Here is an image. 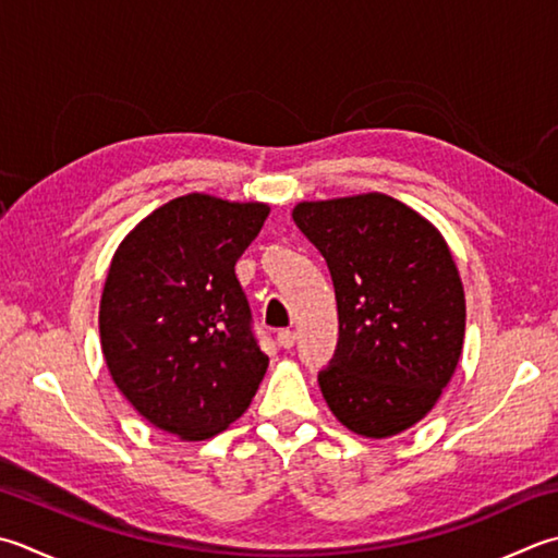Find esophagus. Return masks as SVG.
Instances as JSON below:
<instances>
[{
	"label": "esophagus",
	"instance_id": "esophagus-1",
	"mask_svg": "<svg viewBox=\"0 0 558 558\" xmlns=\"http://www.w3.org/2000/svg\"><path fill=\"white\" fill-rule=\"evenodd\" d=\"M294 341H298V333H294V331H290V329L278 331V343H280L282 348H292Z\"/></svg>",
	"mask_w": 558,
	"mask_h": 558
}]
</instances>
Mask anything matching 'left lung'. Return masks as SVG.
I'll use <instances>...</instances> for the list:
<instances>
[{
	"mask_svg": "<svg viewBox=\"0 0 558 558\" xmlns=\"http://www.w3.org/2000/svg\"><path fill=\"white\" fill-rule=\"evenodd\" d=\"M294 225L329 266L338 343L322 395L348 430L389 438L428 413L464 341V290L438 229L381 193L300 203Z\"/></svg>",
	"mask_w": 558,
	"mask_h": 558,
	"instance_id": "left-lung-1",
	"label": "left lung"
}]
</instances>
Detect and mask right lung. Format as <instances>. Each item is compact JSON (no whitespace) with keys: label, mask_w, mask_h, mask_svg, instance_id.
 Wrapping results in <instances>:
<instances>
[{"label":"right lung","mask_w":558,"mask_h":558,"mask_svg":"<svg viewBox=\"0 0 558 558\" xmlns=\"http://www.w3.org/2000/svg\"><path fill=\"white\" fill-rule=\"evenodd\" d=\"M266 217L264 203L181 195L145 217L111 260L98 312L106 365L142 416L183 440L234 423L266 375L234 272Z\"/></svg>","instance_id":"right-lung-1"}]
</instances>
